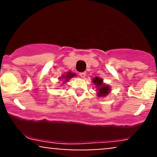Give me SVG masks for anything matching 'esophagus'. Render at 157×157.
<instances>
[{
    "instance_id": "esophagus-1",
    "label": "esophagus",
    "mask_w": 157,
    "mask_h": 157,
    "mask_svg": "<svg viewBox=\"0 0 157 157\" xmlns=\"http://www.w3.org/2000/svg\"><path fill=\"white\" fill-rule=\"evenodd\" d=\"M79 75H80L81 77H82V78H84V77H86V72H80L79 74Z\"/></svg>"
}]
</instances>
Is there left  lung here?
<instances>
[{
  "instance_id": "1",
  "label": "left lung",
  "mask_w": 157,
  "mask_h": 157,
  "mask_svg": "<svg viewBox=\"0 0 157 157\" xmlns=\"http://www.w3.org/2000/svg\"><path fill=\"white\" fill-rule=\"evenodd\" d=\"M93 82L96 84V86H97L99 97H104L109 94L110 88L108 86H105L102 82V80L101 78H100V77H94L93 79Z\"/></svg>"
}]
</instances>
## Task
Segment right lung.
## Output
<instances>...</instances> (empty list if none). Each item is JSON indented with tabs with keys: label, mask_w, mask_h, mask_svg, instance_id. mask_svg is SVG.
I'll list each match as a JSON object with an SVG mask.
<instances>
[{
	"label": "right lung",
	"mask_w": 157,
	"mask_h": 157,
	"mask_svg": "<svg viewBox=\"0 0 157 157\" xmlns=\"http://www.w3.org/2000/svg\"><path fill=\"white\" fill-rule=\"evenodd\" d=\"M74 76H75V74H71V72H68L67 75H63V76L62 77H63V78L66 79V80H65V81H67L68 79H70V78H71V77H72Z\"/></svg>",
	"instance_id": "1"
}]
</instances>
